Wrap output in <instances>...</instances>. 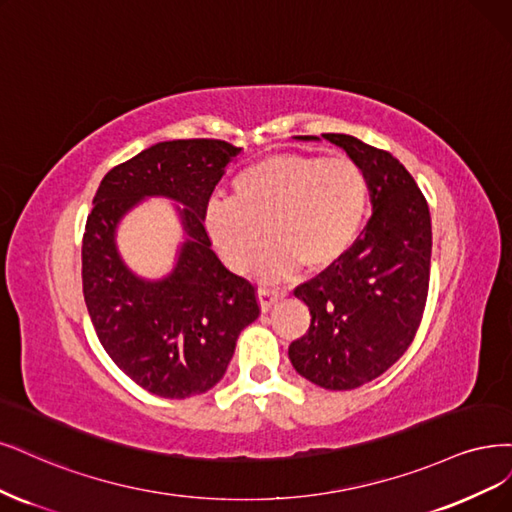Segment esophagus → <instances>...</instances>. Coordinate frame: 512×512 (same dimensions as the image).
Here are the masks:
<instances>
[{
  "mask_svg": "<svg viewBox=\"0 0 512 512\" xmlns=\"http://www.w3.org/2000/svg\"><path fill=\"white\" fill-rule=\"evenodd\" d=\"M281 298V292L279 290H273V288H258V301H260V309L262 311H269L277 301Z\"/></svg>",
  "mask_w": 512,
  "mask_h": 512,
  "instance_id": "34e87169",
  "label": "esophagus"
}]
</instances>
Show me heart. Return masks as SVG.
I'll return each instance as SVG.
<instances>
[{"label": "heart", "instance_id": "b5f03b06", "mask_svg": "<svg viewBox=\"0 0 512 512\" xmlns=\"http://www.w3.org/2000/svg\"><path fill=\"white\" fill-rule=\"evenodd\" d=\"M368 178L349 156L277 154L239 171L233 199L205 209V231L233 271L281 279L298 267L322 271L356 243L368 209Z\"/></svg>", "mask_w": 512, "mask_h": 512}]
</instances>
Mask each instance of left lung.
Wrapping results in <instances>:
<instances>
[{
	"label": "left lung",
	"instance_id": "8db88e82",
	"mask_svg": "<svg viewBox=\"0 0 512 512\" xmlns=\"http://www.w3.org/2000/svg\"><path fill=\"white\" fill-rule=\"evenodd\" d=\"M322 137L364 169L373 216L339 262L296 286L311 324L288 356L298 375L343 392L383 375L413 343L430 286L432 222L424 192L396 156L351 135Z\"/></svg>",
	"mask_w": 512,
	"mask_h": 512
}]
</instances>
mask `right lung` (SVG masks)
Masks as SVG:
<instances>
[{
    "label": "right lung",
    "mask_w": 512,
    "mask_h": 512,
    "mask_svg": "<svg viewBox=\"0 0 512 512\" xmlns=\"http://www.w3.org/2000/svg\"><path fill=\"white\" fill-rule=\"evenodd\" d=\"M239 152L222 139L156 144L108 171L86 218L82 290L97 337L122 373L161 398L211 390L241 330L260 315L254 284L224 267L203 222L211 192ZM144 196L187 205L181 213L189 239L161 282L135 278L113 243L119 218Z\"/></svg>",
    "instance_id": "right-lung-1"
}]
</instances>
